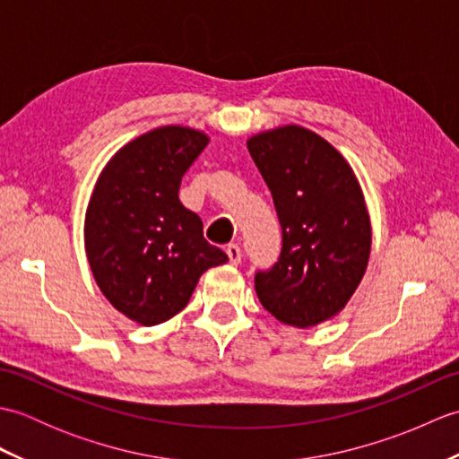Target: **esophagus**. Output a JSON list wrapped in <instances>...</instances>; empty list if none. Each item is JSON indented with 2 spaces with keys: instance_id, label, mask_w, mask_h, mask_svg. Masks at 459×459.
Wrapping results in <instances>:
<instances>
[{
  "instance_id": "1",
  "label": "esophagus",
  "mask_w": 459,
  "mask_h": 459,
  "mask_svg": "<svg viewBox=\"0 0 459 459\" xmlns=\"http://www.w3.org/2000/svg\"><path fill=\"white\" fill-rule=\"evenodd\" d=\"M227 255H229L230 264L237 266L238 262H240V258H242V250H240L238 245H229V247H227Z\"/></svg>"
}]
</instances>
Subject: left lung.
<instances>
[{"label": "left lung", "mask_w": 459, "mask_h": 459, "mask_svg": "<svg viewBox=\"0 0 459 459\" xmlns=\"http://www.w3.org/2000/svg\"><path fill=\"white\" fill-rule=\"evenodd\" d=\"M274 199L281 250L255 276L260 304L291 327H311L345 307L363 280L370 221L351 165L333 145L301 126L247 142Z\"/></svg>", "instance_id": "1"}]
</instances>
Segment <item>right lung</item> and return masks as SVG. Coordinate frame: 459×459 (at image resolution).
Wrapping results in <instances>:
<instances>
[{
	"label": "right lung",
	"instance_id": "right-lung-1",
	"mask_svg": "<svg viewBox=\"0 0 459 459\" xmlns=\"http://www.w3.org/2000/svg\"><path fill=\"white\" fill-rule=\"evenodd\" d=\"M209 138L163 126L116 152L86 209L84 248L96 284L135 324L158 325L187 306L204 270L229 256L179 201L181 178Z\"/></svg>",
	"mask_w": 459,
	"mask_h": 459
}]
</instances>
